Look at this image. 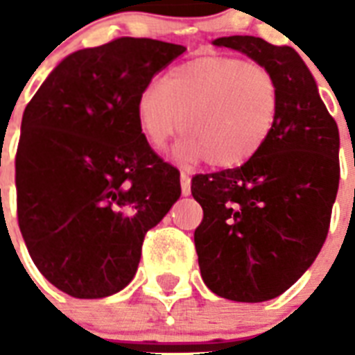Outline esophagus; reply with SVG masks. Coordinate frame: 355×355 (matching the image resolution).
Returning a JSON list of instances; mask_svg holds the SVG:
<instances>
[{"label": "esophagus", "instance_id": "34e87169", "mask_svg": "<svg viewBox=\"0 0 355 355\" xmlns=\"http://www.w3.org/2000/svg\"><path fill=\"white\" fill-rule=\"evenodd\" d=\"M180 188H182L184 197H188L191 193V178H189L188 173H180Z\"/></svg>", "mask_w": 355, "mask_h": 355}]
</instances>
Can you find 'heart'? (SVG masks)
<instances>
[{
  "mask_svg": "<svg viewBox=\"0 0 355 355\" xmlns=\"http://www.w3.org/2000/svg\"><path fill=\"white\" fill-rule=\"evenodd\" d=\"M280 112L276 77L236 57H202L145 86L136 114L145 138L162 145L180 128L173 156L182 164L210 160L230 169L250 160L269 139Z\"/></svg>",
  "mask_w": 355,
  "mask_h": 355,
  "instance_id": "b5f03b06",
  "label": "heart"
}]
</instances>
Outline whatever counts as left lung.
<instances>
[{
	"label": "left lung",
	"instance_id": "8db88e82",
	"mask_svg": "<svg viewBox=\"0 0 355 355\" xmlns=\"http://www.w3.org/2000/svg\"><path fill=\"white\" fill-rule=\"evenodd\" d=\"M211 44L265 66L280 88L263 147L241 167L191 180L205 211L195 230L205 284L234 302H265L287 291L324 245L339 188V128L293 47L256 36Z\"/></svg>",
	"mask_w": 355,
	"mask_h": 355
}]
</instances>
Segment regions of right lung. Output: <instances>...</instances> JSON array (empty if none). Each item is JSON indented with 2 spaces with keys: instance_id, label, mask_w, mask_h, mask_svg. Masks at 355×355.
I'll return each mask as SVG.
<instances>
[{
  "instance_id": "1",
  "label": "right lung",
  "mask_w": 355,
  "mask_h": 355,
  "mask_svg": "<svg viewBox=\"0 0 355 355\" xmlns=\"http://www.w3.org/2000/svg\"><path fill=\"white\" fill-rule=\"evenodd\" d=\"M184 51L128 36L79 49L25 107L16 153L19 230L38 270L71 297L127 287L145 234L180 197V173L153 153L136 105Z\"/></svg>"
}]
</instances>
